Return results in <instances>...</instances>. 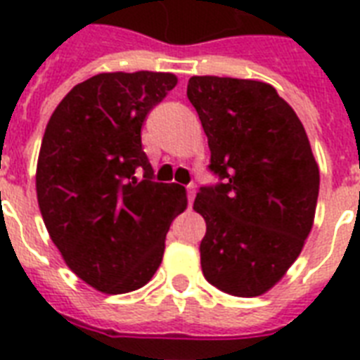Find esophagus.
I'll use <instances>...</instances> for the list:
<instances>
[{
  "mask_svg": "<svg viewBox=\"0 0 360 360\" xmlns=\"http://www.w3.org/2000/svg\"><path fill=\"white\" fill-rule=\"evenodd\" d=\"M186 194H188V207H191L192 202H194V196H196V186L194 185L186 186Z\"/></svg>",
  "mask_w": 360,
  "mask_h": 360,
  "instance_id": "esophagus-1",
  "label": "esophagus"
}]
</instances>
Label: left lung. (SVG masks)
Masks as SVG:
<instances>
[{"label":"left lung","instance_id":"1","mask_svg":"<svg viewBox=\"0 0 360 360\" xmlns=\"http://www.w3.org/2000/svg\"><path fill=\"white\" fill-rule=\"evenodd\" d=\"M186 97L220 183L202 186L194 211L207 224L203 276L236 297L269 291L301 254L314 224L319 168L301 120L273 86L192 76Z\"/></svg>","mask_w":360,"mask_h":360}]
</instances>
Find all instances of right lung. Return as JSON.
Segmentation results:
<instances>
[{
    "label": "right lung",
    "instance_id": "1",
    "mask_svg": "<svg viewBox=\"0 0 360 360\" xmlns=\"http://www.w3.org/2000/svg\"><path fill=\"white\" fill-rule=\"evenodd\" d=\"M177 84L172 72H103L53 110L37 162V200L72 273L117 295L146 285L162 262L181 185L153 181L141 149L147 114Z\"/></svg>",
    "mask_w": 360,
    "mask_h": 360
}]
</instances>
